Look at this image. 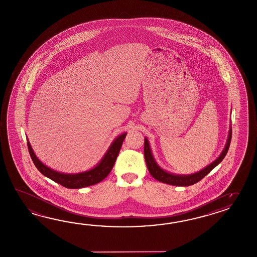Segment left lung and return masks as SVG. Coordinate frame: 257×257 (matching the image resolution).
Segmentation results:
<instances>
[{"mask_svg":"<svg viewBox=\"0 0 257 257\" xmlns=\"http://www.w3.org/2000/svg\"><path fill=\"white\" fill-rule=\"evenodd\" d=\"M231 135H232V130H229V134L227 138V144L225 146V149L222 152V154L219 155V157L210 164L208 167L203 168V170L199 171L197 173L191 174V175H187V176H180V175H173V174L167 173L164 171L162 168L157 166L155 163V159L152 155V152L150 149L149 143L148 140L145 138L144 140V157H145V162L148 167L150 174L153 176V178L157 179L158 181H161L163 183H167L169 185L175 186H191L197 183L201 179H203L207 174L215 168L219 163H220L225 156L227 155V151L230 145L231 142Z\"/></svg>","mask_w":257,"mask_h":257,"instance_id":"8db88e82","label":"left lung"}]
</instances>
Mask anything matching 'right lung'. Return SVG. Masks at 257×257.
<instances>
[{
    "mask_svg": "<svg viewBox=\"0 0 257 257\" xmlns=\"http://www.w3.org/2000/svg\"><path fill=\"white\" fill-rule=\"evenodd\" d=\"M125 135L126 134L124 133L120 135L119 137L116 138L112 145L110 146V148L108 149L107 153L103 156L102 161L98 164V166L83 173L63 174L56 172L53 169L49 168L48 167H46L45 165H43L42 162L37 158L29 142H28V148L30 152V157L34 163L35 167L42 175H44L45 177L57 182L60 185L64 186L68 189H79V188H84L88 186L94 185L107 177L113 168L117 155L119 154Z\"/></svg>",
    "mask_w": 257,
    "mask_h": 257,
    "instance_id": "1",
    "label": "right lung"
}]
</instances>
